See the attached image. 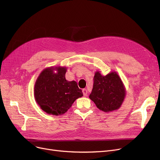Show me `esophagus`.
<instances>
[{
	"instance_id": "34e87169",
	"label": "esophagus",
	"mask_w": 160,
	"mask_h": 160,
	"mask_svg": "<svg viewBox=\"0 0 160 160\" xmlns=\"http://www.w3.org/2000/svg\"><path fill=\"white\" fill-rule=\"evenodd\" d=\"M82 92H83V95L84 96H87L88 95V90L86 89H83L82 90Z\"/></svg>"
}]
</instances>
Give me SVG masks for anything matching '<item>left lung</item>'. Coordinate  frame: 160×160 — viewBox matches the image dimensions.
<instances>
[{"instance_id": "obj_1", "label": "left lung", "mask_w": 160, "mask_h": 160, "mask_svg": "<svg viewBox=\"0 0 160 160\" xmlns=\"http://www.w3.org/2000/svg\"><path fill=\"white\" fill-rule=\"evenodd\" d=\"M125 95V88L116 72H112L106 76H102L98 71L95 72L89 98L99 110L104 112L118 110Z\"/></svg>"}]
</instances>
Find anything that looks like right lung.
I'll return each mask as SVG.
<instances>
[{
  "mask_svg": "<svg viewBox=\"0 0 160 160\" xmlns=\"http://www.w3.org/2000/svg\"><path fill=\"white\" fill-rule=\"evenodd\" d=\"M66 71L65 67H48L40 73L36 80V101L41 110L48 114L63 115L76 100L83 96L77 82L65 79Z\"/></svg>",
  "mask_w": 160,
  "mask_h": 160,
  "instance_id": "1",
  "label": "right lung"
}]
</instances>
